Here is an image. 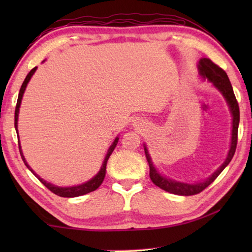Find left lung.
Masks as SVG:
<instances>
[{
	"label": "left lung",
	"instance_id": "1",
	"mask_svg": "<svg viewBox=\"0 0 252 252\" xmlns=\"http://www.w3.org/2000/svg\"><path fill=\"white\" fill-rule=\"evenodd\" d=\"M199 73L203 79H208L210 82L218 89V90L222 93L225 101L230 108V112L232 114V135H231V144H230V150L228 152L227 159L221 164V167L218 168L216 172H213L207 180L202 182L197 183H185L179 182L176 180H171V179L165 178L157 171V169L153 165L150 155H149L147 147L144 146V152H146V157L149 163V168H150V179L156 186L161 188L162 190L168 191L170 193L178 194V195H193L198 194L203 191L208 186L216 180L217 177L223 171V169L229 164L233 158L234 152H236L237 148V141H238V126L239 121H240V112H239V105L236 96H234L233 89L230 83L229 78L225 72L221 69L220 66L215 64L210 59L202 58L199 61Z\"/></svg>",
	"mask_w": 252,
	"mask_h": 252
}]
</instances>
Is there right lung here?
<instances>
[{
	"label": "right lung",
	"mask_w": 252,
	"mask_h": 252,
	"mask_svg": "<svg viewBox=\"0 0 252 252\" xmlns=\"http://www.w3.org/2000/svg\"><path fill=\"white\" fill-rule=\"evenodd\" d=\"M36 71V66L33 67V69L29 72V74L27 75V78H25L24 82L22 83V87L20 89V92H19V97H18V102H16V106H15V116H14V126H15V130L18 131V119H19V111H20V105H21V101H22V97L24 94V91L25 89H27V85L29 83V81L31 80L32 75L34 74V72ZM19 134V132H18ZM19 139V138H18ZM119 141V138L117 136L116 139H114V141L111 144L108 153H106V156L104 158V161L103 163H102V167L100 169V171L97 172L96 176L93 177L91 180L87 181L85 183H82V185H79V186H74V187H58V186H54L52 183L50 182H46L43 179L40 178V176H37V174L33 171L31 169V167L27 163V161H25V158L22 153V150H21V144L19 141V150L21 153V158H22V160L24 162V164L27 165L29 168V170H31V172L39 180L43 183V185L48 188L50 191H52L54 194L59 195V197H64V198H73V197H79V195H83V194H87L89 192H92V191L96 190L97 188L101 186V183L103 182L104 180V177H105V171H106V162H108L110 156L112 155V152L114 150V148L117 147V143Z\"/></svg>",
	"instance_id": "1"
}]
</instances>
